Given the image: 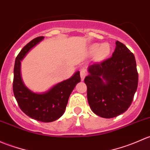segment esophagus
I'll return each mask as SVG.
<instances>
[{
	"instance_id": "1",
	"label": "esophagus",
	"mask_w": 150,
	"mask_h": 150,
	"mask_svg": "<svg viewBox=\"0 0 150 150\" xmlns=\"http://www.w3.org/2000/svg\"><path fill=\"white\" fill-rule=\"evenodd\" d=\"M87 75V72H86V70L85 69H82L81 70V81H83L85 77Z\"/></svg>"
}]
</instances>
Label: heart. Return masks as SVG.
<instances>
[{
  "mask_svg": "<svg viewBox=\"0 0 150 150\" xmlns=\"http://www.w3.org/2000/svg\"><path fill=\"white\" fill-rule=\"evenodd\" d=\"M111 51V47L108 43H104L102 44L93 43L89 48L91 54H94L96 59L102 60L105 59L110 54Z\"/></svg>",
  "mask_w": 150,
  "mask_h": 150,
  "instance_id": "heart-1",
  "label": "heart"
}]
</instances>
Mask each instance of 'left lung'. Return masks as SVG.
Here are the masks:
<instances>
[{
    "label": "left lung",
    "mask_w": 150,
    "mask_h": 150,
    "mask_svg": "<svg viewBox=\"0 0 150 150\" xmlns=\"http://www.w3.org/2000/svg\"><path fill=\"white\" fill-rule=\"evenodd\" d=\"M112 56L88 67L85 78L87 98L93 113L104 118L117 117L131 106L138 86L137 63L123 43L115 42Z\"/></svg>",
    "instance_id": "obj_1"
}]
</instances>
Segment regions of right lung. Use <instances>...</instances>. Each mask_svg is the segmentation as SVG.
I'll return each mask as SVG.
<instances>
[{
    "mask_svg": "<svg viewBox=\"0 0 150 150\" xmlns=\"http://www.w3.org/2000/svg\"><path fill=\"white\" fill-rule=\"evenodd\" d=\"M44 39L40 36L32 40L19 52L13 69V91L15 99L24 113L34 120L43 122L55 121L64 113L68 99L75 86L81 82L80 72L70 78L55 84L41 93L28 88L22 78L21 61L27 54Z\"/></svg>",
    "mask_w": 150,
    "mask_h": 150,
    "instance_id": "obj_1",
    "label": "right lung"
}]
</instances>
